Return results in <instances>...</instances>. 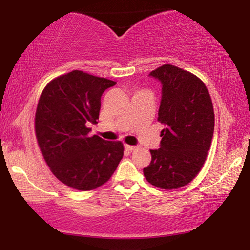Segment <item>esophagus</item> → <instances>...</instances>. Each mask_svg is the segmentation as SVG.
<instances>
[{"label":"esophagus","mask_w":250,"mask_h":250,"mask_svg":"<svg viewBox=\"0 0 250 250\" xmlns=\"http://www.w3.org/2000/svg\"><path fill=\"white\" fill-rule=\"evenodd\" d=\"M125 149L129 150V151H133V150L136 149L135 146H129V145H125Z\"/></svg>","instance_id":"obj_1"}]
</instances>
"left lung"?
I'll use <instances>...</instances> for the list:
<instances>
[{
    "label": "left lung",
    "mask_w": 250,
    "mask_h": 250,
    "mask_svg": "<svg viewBox=\"0 0 250 250\" xmlns=\"http://www.w3.org/2000/svg\"><path fill=\"white\" fill-rule=\"evenodd\" d=\"M150 76L160 81L158 122L160 148L150 150L151 162L143 168L146 181L160 189H180L203 168L214 134L215 116L204 82L173 64H163Z\"/></svg>",
    "instance_id": "obj_1"
}]
</instances>
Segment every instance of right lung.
<instances>
[{
    "label": "right lung",
    "mask_w": 250,
    "mask_h": 250,
    "mask_svg": "<svg viewBox=\"0 0 250 250\" xmlns=\"http://www.w3.org/2000/svg\"><path fill=\"white\" fill-rule=\"evenodd\" d=\"M116 82L73 70L44 87L35 114V134L44 160L60 182L90 191L109 181L124 155L121 141L88 135L97 124L101 95Z\"/></svg>",
    "instance_id": "right-lung-1"
}]
</instances>
